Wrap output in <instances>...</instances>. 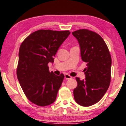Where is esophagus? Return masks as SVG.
<instances>
[{
    "label": "esophagus",
    "instance_id": "1",
    "mask_svg": "<svg viewBox=\"0 0 126 126\" xmlns=\"http://www.w3.org/2000/svg\"><path fill=\"white\" fill-rule=\"evenodd\" d=\"M64 77H65V78L66 79H71V78H72V77H71L70 75H68V74H65V75H64Z\"/></svg>",
    "mask_w": 126,
    "mask_h": 126
}]
</instances>
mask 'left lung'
<instances>
[{
    "instance_id": "8db88e82",
    "label": "left lung",
    "mask_w": 126,
    "mask_h": 126,
    "mask_svg": "<svg viewBox=\"0 0 126 126\" xmlns=\"http://www.w3.org/2000/svg\"><path fill=\"white\" fill-rule=\"evenodd\" d=\"M80 48L81 57L87 63L85 79L77 77L78 85L74 90L75 101L88 107L98 102L107 91L111 80V58L101 36L95 32L79 29L72 32Z\"/></svg>"
}]
</instances>
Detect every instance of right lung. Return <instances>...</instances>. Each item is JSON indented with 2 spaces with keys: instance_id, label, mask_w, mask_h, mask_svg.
I'll list each match as a JSON object with an SVG mask.
<instances>
[{
  "instance_id": "right-lung-1",
  "label": "right lung",
  "mask_w": 126,
  "mask_h": 126,
  "mask_svg": "<svg viewBox=\"0 0 126 126\" xmlns=\"http://www.w3.org/2000/svg\"><path fill=\"white\" fill-rule=\"evenodd\" d=\"M69 31L39 30L28 36L19 51L17 77L29 101L41 107L52 104L64 75H57L49 71L48 63L68 37Z\"/></svg>"
}]
</instances>
